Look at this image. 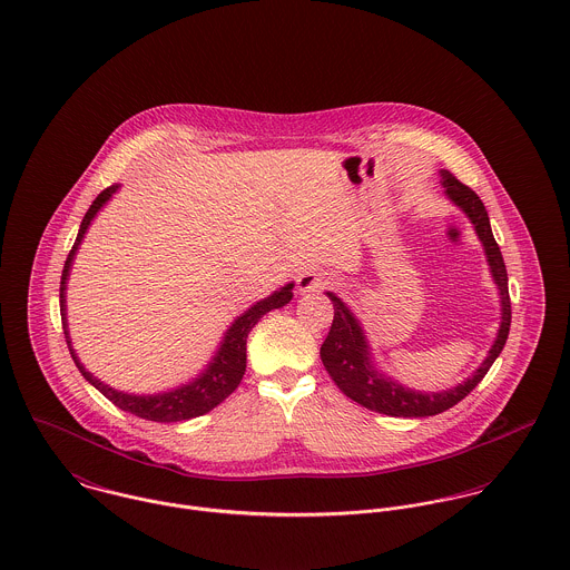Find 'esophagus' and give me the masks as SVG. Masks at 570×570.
I'll use <instances>...</instances> for the list:
<instances>
[{
    "instance_id": "esophagus-1",
    "label": "esophagus",
    "mask_w": 570,
    "mask_h": 570,
    "mask_svg": "<svg viewBox=\"0 0 570 570\" xmlns=\"http://www.w3.org/2000/svg\"><path fill=\"white\" fill-rule=\"evenodd\" d=\"M332 284H334L332 275L325 273V271H318V268H308V271L299 273V277H297V291L299 293H315V291H323Z\"/></svg>"
}]
</instances>
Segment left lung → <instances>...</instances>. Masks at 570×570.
I'll return each mask as SVG.
<instances>
[{
  "mask_svg": "<svg viewBox=\"0 0 570 570\" xmlns=\"http://www.w3.org/2000/svg\"><path fill=\"white\" fill-rule=\"evenodd\" d=\"M442 177L443 194L470 218L474 225V232L483 245V252L490 264L492 279L501 295V325L497 332V341L490 347L485 361L479 365V370L463 380L461 384L445 389V391H415L406 384H400L391 376H384L372 358V347L365 336V330L356 315L347 308L343 299H338L334 293H325L334 306L332 327L321 345V361L325 372L332 376L334 384L354 402L361 406L376 411L391 417H429L438 415L448 409H452L456 402H461L481 380L490 372L492 363L499 358L507 343L509 325H511V302H509V288H507V268L501 249L494 240L490 216L483 205V200L476 196V191L463 186L459 179L452 177V173L440 170Z\"/></svg>",
  "mask_w": 570,
  "mask_h": 570,
  "instance_id": "obj_1",
  "label": "left lung"
}]
</instances>
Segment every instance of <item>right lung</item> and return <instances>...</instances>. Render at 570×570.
Wrapping results in <instances>:
<instances>
[{
	"label": "right lung",
	"instance_id": "add662e5",
	"mask_svg": "<svg viewBox=\"0 0 570 570\" xmlns=\"http://www.w3.org/2000/svg\"><path fill=\"white\" fill-rule=\"evenodd\" d=\"M118 184L100 191L96 196V200L91 203V207L87 209L76 243L71 247V252L67 255L63 266V275H61V318H63L65 338H67V347L69 354L78 367V372L82 374V379L89 380V384H94L107 400H111L118 409L132 413L141 420H150V422H184L191 420L198 415L209 413L214 406H218L225 397H229L240 380L245 376L247 370V336L254 330L255 323L275 311L286 306L293 299V282L282 286L279 291H275L273 295L259 299L249 311H245L243 315L236 316L234 323L229 325V330L225 332L214 358L209 361V365L188 384H181L177 389L164 391V393H155V395H137V393H125L118 391L109 384H105L102 380L96 379L91 372H87L82 367V363L78 361L73 347H71V338H69V330H67V306H65V291H67V279H69V268L73 264V255L78 252L91 220L96 218V214L107 205V200H111V196L118 191Z\"/></svg>",
	"mask_w": 570,
	"mask_h": 570
}]
</instances>
